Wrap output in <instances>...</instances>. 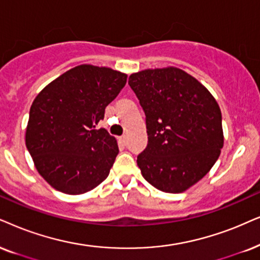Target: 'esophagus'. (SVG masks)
<instances>
[{
	"instance_id": "34e87169",
	"label": "esophagus",
	"mask_w": 260,
	"mask_h": 260,
	"mask_svg": "<svg viewBox=\"0 0 260 260\" xmlns=\"http://www.w3.org/2000/svg\"><path fill=\"white\" fill-rule=\"evenodd\" d=\"M119 140H120V143H121V144H123V145H126V144H127V136H122V137H120V138H119Z\"/></svg>"
}]
</instances>
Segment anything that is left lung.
<instances>
[{"instance_id":"left-lung-1","label":"left lung","mask_w":260,"mask_h":260,"mask_svg":"<svg viewBox=\"0 0 260 260\" xmlns=\"http://www.w3.org/2000/svg\"><path fill=\"white\" fill-rule=\"evenodd\" d=\"M128 84L146 116L147 146L138 156L154 188L181 193L210 172L224 143L222 114L202 83L176 67L144 70Z\"/></svg>"}]
</instances>
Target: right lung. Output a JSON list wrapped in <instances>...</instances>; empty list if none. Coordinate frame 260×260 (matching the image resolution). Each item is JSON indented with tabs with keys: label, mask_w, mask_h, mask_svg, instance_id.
Returning <instances> with one entry per match:
<instances>
[{
	"label": "right lung",
	"mask_w": 260,
	"mask_h": 260,
	"mask_svg": "<svg viewBox=\"0 0 260 260\" xmlns=\"http://www.w3.org/2000/svg\"><path fill=\"white\" fill-rule=\"evenodd\" d=\"M127 74L80 64L52 80L29 109L25 143L37 172L52 188L84 194L104 181L117 141L96 126L126 85Z\"/></svg>",
	"instance_id": "add662e5"
}]
</instances>
